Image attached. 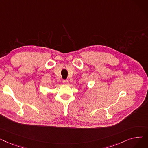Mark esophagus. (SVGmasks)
Here are the masks:
<instances>
[{
  "instance_id": "1",
  "label": "esophagus",
  "mask_w": 148,
  "mask_h": 148,
  "mask_svg": "<svg viewBox=\"0 0 148 148\" xmlns=\"http://www.w3.org/2000/svg\"><path fill=\"white\" fill-rule=\"evenodd\" d=\"M63 84L68 85V81L67 80H63Z\"/></svg>"
}]
</instances>
